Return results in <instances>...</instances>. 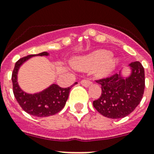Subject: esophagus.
Returning a JSON list of instances; mask_svg holds the SVG:
<instances>
[{"label": "esophagus", "mask_w": 154, "mask_h": 154, "mask_svg": "<svg viewBox=\"0 0 154 154\" xmlns=\"http://www.w3.org/2000/svg\"><path fill=\"white\" fill-rule=\"evenodd\" d=\"M80 83H81L83 86H85V87H89V86L92 84V82L88 79H82V81L80 82Z\"/></svg>", "instance_id": "1"}]
</instances>
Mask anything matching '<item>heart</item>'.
Here are the masks:
<instances>
[{"label":"heart","instance_id":"b5f03b06","mask_svg":"<svg viewBox=\"0 0 154 154\" xmlns=\"http://www.w3.org/2000/svg\"><path fill=\"white\" fill-rule=\"evenodd\" d=\"M120 63L116 57H112V53L105 49H99L88 55L79 57L75 60V66L81 70L94 69L98 77H105L113 72Z\"/></svg>","mask_w":154,"mask_h":154}]
</instances>
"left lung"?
Returning <instances> with one entry per match:
<instances>
[{
  "mask_svg": "<svg viewBox=\"0 0 154 154\" xmlns=\"http://www.w3.org/2000/svg\"><path fill=\"white\" fill-rule=\"evenodd\" d=\"M131 73L124 76L120 71L96 82L101 85V95L93 102L99 113L111 119L128 116L140 103L145 89V72L140 62L128 64Z\"/></svg>",
  "mask_w": 154,
  "mask_h": 154,
  "instance_id": "left-lung-1",
  "label": "left lung"
}]
</instances>
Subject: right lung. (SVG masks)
Masks as SVG:
<instances>
[{
    "label": "right lung",
    "mask_w": 154,
    "mask_h": 154,
    "mask_svg": "<svg viewBox=\"0 0 154 154\" xmlns=\"http://www.w3.org/2000/svg\"><path fill=\"white\" fill-rule=\"evenodd\" d=\"M38 56H49V53L42 52L38 54L28 55L19 60L15 64L11 75V81L13 85L14 96L24 111L34 116L46 117L55 115L64 107L72 86L68 88H61L58 85L53 83L42 91L35 94H29L23 91L17 82L19 69L23 63L30 58ZM75 84H76V82Z\"/></svg>",
    "instance_id": "add662e5"
}]
</instances>
